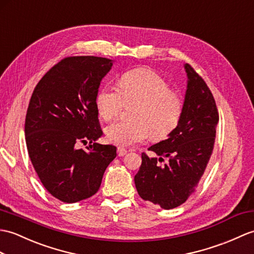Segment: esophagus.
<instances>
[{
    "label": "esophagus",
    "instance_id": "1",
    "mask_svg": "<svg viewBox=\"0 0 254 254\" xmlns=\"http://www.w3.org/2000/svg\"><path fill=\"white\" fill-rule=\"evenodd\" d=\"M127 150L125 148H122V147H118V156L119 157H123L127 155Z\"/></svg>",
    "mask_w": 254,
    "mask_h": 254
}]
</instances>
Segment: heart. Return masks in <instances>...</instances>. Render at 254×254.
<instances>
[{"label":"heart","mask_w":254,"mask_h":254,"mask_svg":"<svg viewBox=\"0 0 254 254\" xmlns=\"http://www.w3.org/2000/svg\"><path fill=\"white\" fill-rule=\"evenodd\" d=\"M118 86L119 90L111 85L102 86L95 99L98 115L105 121L114 120L125 104L135 103L129 113L131 121L116 122L106 128L110 143L127 147L149 136L162 139L178 126L183 110L182 98L154 70H129L120 76Z\"/></svg>","instance_id":"heart-1"}]
</instances>
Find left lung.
Here are the masks:
<instances>
[{
    "label": "left lung",
    "instance_id": "1",
    "mask_svg": "<svg viewBox=\"0 0 254 254\" xmlns=\"http://www.w3.org/2000/svg\"><path fill=\"white\" fill-rule=\"evenodd\" d=\"M187 90L180 121L168 138L150 146L157 157L141 154L134 182L141 199L170 210L196 190L214 147L219 113L203 79L185 64ZM164 158L168 161L160 165Z\"/></svg>",
    "mask_w": 254,
    "mask_h": 254
}]
</instances>
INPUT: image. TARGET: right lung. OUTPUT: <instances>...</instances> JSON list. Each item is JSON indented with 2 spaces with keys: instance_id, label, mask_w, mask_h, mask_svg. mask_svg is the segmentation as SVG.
<instances>
[{
  "instance_id": "right-lung-1",
  "label": "right lung",
  "mask_w": 254,
  "mask_h": 254,
  "mask_svg": "<svg viewBox=\"0 0 254 254\" xmlns=\"http://www.w3.org/2000/svg\"><path fill=\"white\" fill-rule=\"evenodd\" d=\"M113 61L95 56L64 58L35 86L28 106L25 135L29 157L45 190L63 202L95 194L109 163L113 145H102L95 99ZM88 141L87 150L78 145Z\"/></svg>"
}]
</instances>
